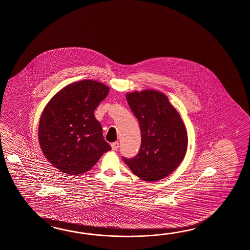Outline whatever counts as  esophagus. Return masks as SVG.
<instances>
[{
	"label": "esophagus",
	"instance_id": "esophagus-1",
	"mask_svg": "<svg viewBox=\"0 0 250 250\" xmlns=\"http://www.w3.org/2000/svg\"><path fill=\"white\" fill-rule=\"evenodd\" d=\"M111 147H112V149H113L114 151H116V150L118 149V147H119V143H118V142L112 143V144H111Z\"/></svg>",
	"mask_w": 250,
	"mask_h": 250
}]
</instances>
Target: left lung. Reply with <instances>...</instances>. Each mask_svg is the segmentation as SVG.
Instances as JSON below:
<instances>
[{"label":"left lung","mask_w":250,"mask_h":250,"mask_svg":"<svg viewBox=\"0 0 250 250\" xmlns=\"http://www.w3.org/2000/svg\"><path fill=\"white\" fill-rule=\"evenodd\" d=\"M126 99L140 125L142 141L138 154L123 160L141 180H162L176 170L185 157L188 148L185 125L162 92H130Z\"/></svg>","instance_id":"8db88e82"}]
</instances>
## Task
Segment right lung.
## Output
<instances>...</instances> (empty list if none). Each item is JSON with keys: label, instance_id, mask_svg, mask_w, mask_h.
Returning a JSON list of instances; mask_svg holds the SVG:
<instances>
[{"label": "right lung", "instance_id": "right-lung-1", "mask_svg": "<svg viewBox=\"0 0 250 250\" xmlns=\"http://www.w3.org/2000/svg\"><path fill=\"white\" fill-rule=\"evenodd\" d=\"M109 90L96 80H80L64 86L46 104L39 124V143L45 157L61 172L84 173L111 150L94 116Z\"/></svg>", "mask_w": 250, "mask_h": 250}]
</instances>
